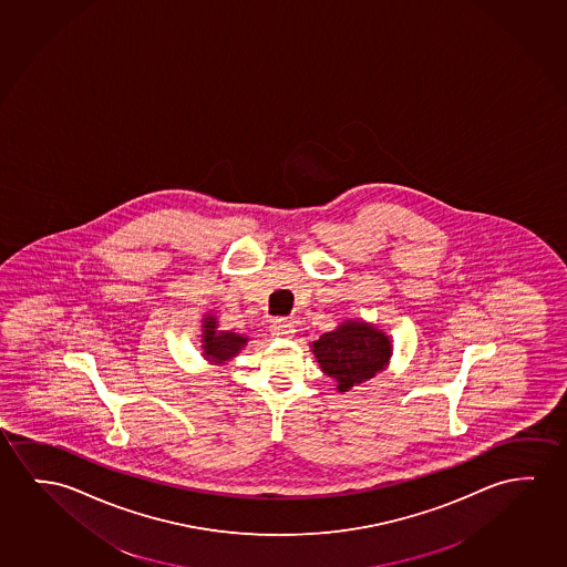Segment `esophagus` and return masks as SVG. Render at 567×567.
<instances>
[{
	"instance_id": "1",
	"label": "esophagus",
	"mask_w": 567,
	"mask_h": 567,
	"mask_svg": "<svg viewBox=\"0 0 567 567\" xmlns=\"http://www.w3.org/2000/svg\"><path fill=\"white\" fill-rule=\"evenodd\" d=\"M295 323L288 322L285 318H279V320H272L270 323V333L275 336V338H288V336H292L295 333Z\"/></svg>"
}]
</instances>
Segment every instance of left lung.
Segmentation results:
<instances>
[{
	"instance_id": "left-lung-1",
	"label": "left lung",
	"mask_w": 567,
	"mask_h": 567,
	"mask_svg": "<svg viewBox=\"0 0 567 567\" xmlns=\"http://www.w3.org/2000/svg\"><path fill=\"white\" fill-rule=\"evenodd\" d=\"M315 355L323 373L338 381V391L346 392L383 371L391 341L369 323L346 322L315 341Z\"/></svg>"
}]
</instances>
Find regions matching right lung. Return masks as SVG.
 <instances>
[{
  "label": "right lung",
  "mask_w": 567,
  "mask_h": 567,
  "mask_svg": "<svg viewBox=\"0 0 567 567\" xmlns=\"http://www.w3.org/2000/svg\"><path fill=\"white\" fill-rule=\"evenodd\" d=\"M216 318H206L204 323V355L214 361H226L234 358L239 349L247 343V338H241L231 331H216Z\"/></svg>",
  "instance_id": "1"
}]
</instances>
